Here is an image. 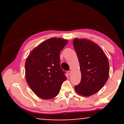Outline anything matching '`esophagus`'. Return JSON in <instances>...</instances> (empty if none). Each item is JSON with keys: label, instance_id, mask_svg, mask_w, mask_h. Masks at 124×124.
<instances>
[{"label": "esophagus", "instance_id": "obj_1", "mask_svg": "<svg viewBox=\"0 0 124 124\" xmlns=\"http://www.w3.org/2000/svg\"><path fill=\"white\" fill-rule=\"evenodd\" d=\"M67 73H68L69 75H70L71 74V71H70V70L68 71V72H67Z\"/></svg>", "mask_w": 124, "mask_h": 124}]
</instances>
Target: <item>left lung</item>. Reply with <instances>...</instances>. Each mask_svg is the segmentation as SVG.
<instances>
[{
  "label": "left lung",
  "mask_w": 124,
  "mask_h": 124,
  "mask_svg": "<svg viewBox=\"0 0 124 124\" xmlns=\"http://www.w3.org/2000/svg\"><path fill=\"white\" fill-rule=\"evenodd\" d=\"M73 46L81 74L80 83L75 86V90L79 95L88 97L100 91L107 81L108 58L101 48L90 40L75 38Z\"/></svg>",
  "instance_id": "1"
}]
</instances>
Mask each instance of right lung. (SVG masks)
Wrapping results in <instances>:
<instances>
[{
  "mask_svg": "<svg viewBox=\"0 0 124 124\" xmlns=\"http://www.w3.org/2000/svg\"><path fill=\"white\" fill-rule=\"evenodd\" d=\"M68 40L51 38L35 47L25 63L27 83L33 92L44 100L55 97L67 79L60 66V52Z\"/></svg>",
  "mask_w": 124,
  "mask_h": 124,
  "instance_id": "add662e5",
  "label": "right lung"
}]
</instances>
